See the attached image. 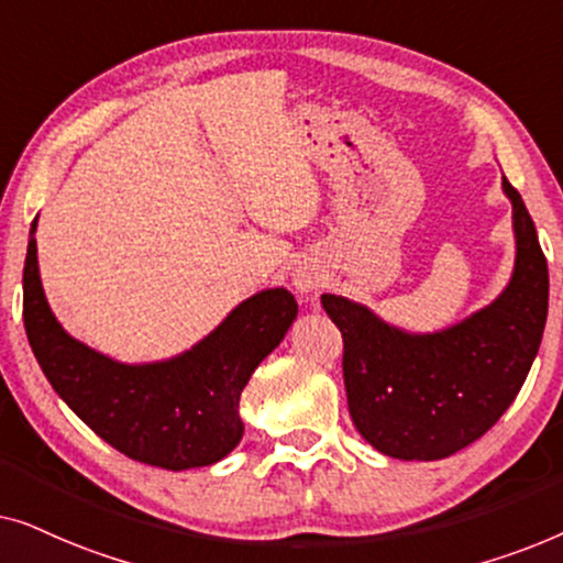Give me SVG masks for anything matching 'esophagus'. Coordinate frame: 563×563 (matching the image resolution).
Segmentation results:
<instances>
[{
  "label": "esophagus",
  "instance_id": "1",
  "mask_svg": "<svg viewBox=\"0 0 563 563\" xmlns=\"http://www.w3.org/2000/svg\"><path fill=\"white\" fill-rule=\"evenodd\" d=\"M291 276H295V287H297L299 295H312V291H318V287H320V276H318V272H314V268L299 266Z\"/></svg>",
  "mask_w": 563,
  "mask_h": 563
}]
</instances>
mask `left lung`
Segmentation results:
<instances>
[{
    "instance_id": "1",
    "label": "left lung",
    "mask_w": 563,
    "mask_h": 563,
    "mask_svg": "<svg viewBox=\"0 0 563 563\" xmlns=\"http://www.w3.org/2000/svg\"><path fill=\"white\" fill-rule=\"evenodd\" d=\"M512 202L518 256L489 307L433 335H410L366 307L322 295L343 335V382L353 426L391 459L435 461L466 449L503 418L526 382L549 314V266L520 191Z\"/></svg>"
}]
</instances>
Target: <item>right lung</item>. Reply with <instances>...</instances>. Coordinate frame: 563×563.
<instances>
[{
    "mask_svg": "<svg viewBox=\"0 0 563 563\" xmlns=\"http://www.w3.org/2000/svg\"><path fill=\"white\" fill-rule=\"evenodd\" d=\"M37 218L33 220L35 233ZM30 233L22 274V320L43 374L95 433L148 466L197 468L241 443V391L282 343L297 302L287 289L245 299L195 349L161 364L128 366L74 341L45 302Z\"/></svg>",
    "mask_w": 563,
    "mask_h": 563,
    "instance_id": "obj_1",
    "label": "right lung"
}]
</instances>
